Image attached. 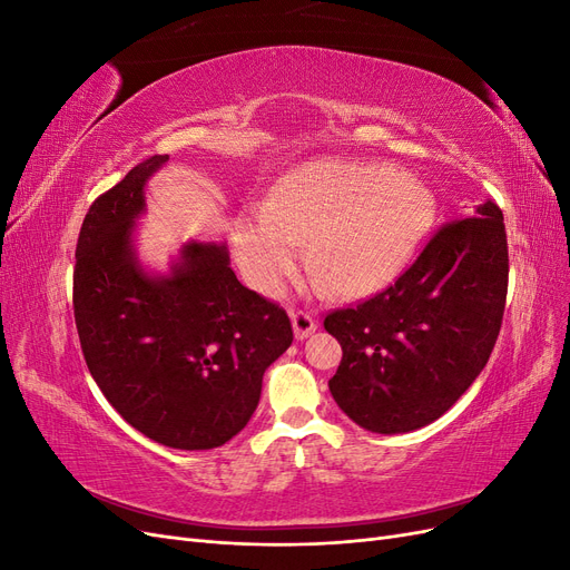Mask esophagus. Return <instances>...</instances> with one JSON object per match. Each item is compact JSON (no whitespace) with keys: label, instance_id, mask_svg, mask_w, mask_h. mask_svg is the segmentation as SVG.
Here are the masks:
<instances>
[{"label":"esophagus","instance_id":"obj_1","mask_svg":"<svg viewBox=\"0 0 570 570\" xmlns=\"http://www.w3.org/2000/svg\"><path fill=\"white\" fill-rule=\"evenodd\" d=\"M292 318V331H295V337L297 340H306L308 335H312L316 331V318L312 314L306 312H292L289 314Z\"/></svg>","mask_w":570,"mask_h":570}]
</instances>
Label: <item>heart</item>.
Here are the masks:
<instances>
[{"mask_svg": "<svg viewBox=\"0 0 570 570\" xmlns=\"http://www.w3.org/2000/svg\"><path fill=\"white\" fill-rule=\"evenodd\" d=\"M433 195L383 164L318 161L292 174L273 202L254 204L233 230L235 256L258 289H278L312 239L318 281L337 295H366L400 273L433 220Z\"/></svg>", "mask_w": 570, "mask_h": 570, "instance_id": "b5f03b06", "label": "heart"}]
</instances>
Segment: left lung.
I'll return each instance as SVG.
<instances>
[{"mask_svg": "<svg viewBox=\"0 0 570 570\" xmlns=\"http://www.w3.org/2000/svg\"><path fill=\"white\" fill-rule=\"evenodd\" d=\"M509 285L504 216L494 202L446 223L394 285L323 325L342 347L333 400L371 433L438 421L485 368Z\"/></svg>", "mask_w": 570, "mask_h": 570, "instance_id": "obj_1", "label": "left lung"}]
</instances>
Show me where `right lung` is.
Instances as JSON below:
<instances>
[{
    "mask_svg": "<svg viewBox=\"0 0 570 570\" xmlns=\"http://www.w3.org/2000/svg\"><path fill=\"white\" fill-rule=\"evenodd\" d=\"M157 154L99 195L82 220L73 314L85 364L135 430L174 450H214L243 430L266 368L292 344L285 308L237 281L226 243H187L145 271L132 228Z\"/></svg>",
    "mask_w": 570,
    "mask_h": 570,
    "instance_id": "right-lung-1",
    "label": "right lung"
}]
</instances>
